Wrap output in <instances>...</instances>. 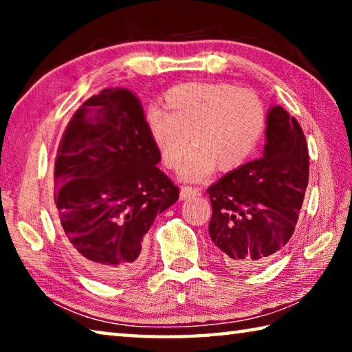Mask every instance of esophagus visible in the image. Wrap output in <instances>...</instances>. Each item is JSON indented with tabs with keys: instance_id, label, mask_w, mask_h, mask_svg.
<instances>
[{
	"instance_id": "esophagus-1",
	"label": "esophagus",
	"mask_w": 352,
	"mask_h": 352,
	"mask_svg": "<svg viewBox=\"0 0 352 352\" xmlns=\"http://www.w3.org/2000/svg\"><path fill=\"white\" fill-rule=\"evenodd\" d=\"M199 190L197 189H192V188H182L180 190V200H188L190 197H194V195H197Z\"/></svg>"
}]
</instances>
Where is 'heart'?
Wrapping results in <instances>:
<instances>
[{
	"label": "heart",
	"mask_w": 352,
	"mask_h": 352,
	"mask_svg": "<svg viewBox=\"0 0 352 352\" xmlns=\"http://www.w3.org/2000/svg\"><path fill=\"white\" fill-rule=\"evenodd\" d=\"M164 109L146 113V129L163 164L197 182L216 168L230 172L247 162L265 130L267 115L259 96L225 82H190L166 93ZM191 140H188V136Z\"/></svg>",
	"instance_id": "heart-1"
}]
</instances>
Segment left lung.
<instances>
[{"label":"left lung","mask_w":352,"mask_h":352,"mask_svg":"<svg viewBox=\"0 0 352 352\" xmlns=\"http://www.w3.org/2000/svg\"><path fill=\"white\" fill-rule=\"evenodd\" d=\"M309 182L305 133L281 105L267 111L262 155L206 189L210 237L236 270L269 264L294 234Z\"/></svg>","instance_id":"obj_1"}]
</instances>
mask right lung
Returning <instances> with one entry per match:
<instances>
[{
	"label": "right lung",
	"mask_w": 352,
	"mask_h": 352,
	"mask_svg": "<svg viewBox=\"0 0 352 352\" xmlns=\"http://www.w3.org/2000/svg\"><path fill=\"white\" fill-rule=\"evenodd\" d=\"M162 162L144 113L126 88L102 90L82 104L65 130L54 169V204L74 258L104 281L133 276L144 239L178 188Z\"/></svg>",
	"instance_id": "add662e5"
}]
</instances>
